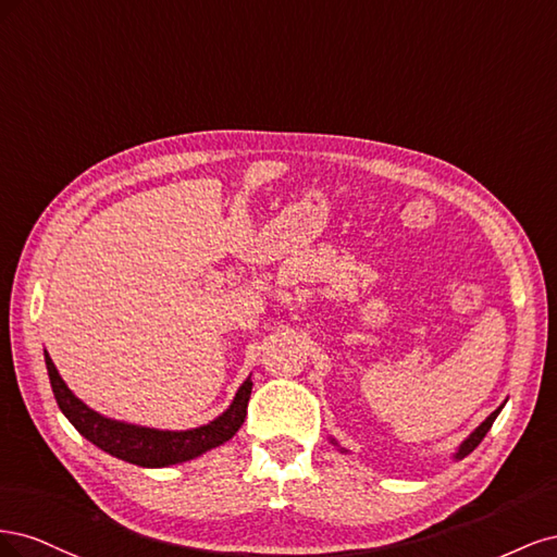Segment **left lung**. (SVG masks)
<instances>
[{
  "instance_id": "1",
  "label": "left lung",
  "mask_w": 557,
  "mask_h": 557,
  "mask_svg": "<svg viewBox=\"0 0 557 557\" xmlns=\"http://www.w3.org/2000/svg\"><path fill=\"white\" fill-rule=\"evenodd\" d=\"M502 411V407L497 409V411H493L491 416H487L485 420H483V423L474 430V432H471L469 436H467V440L462 442V446H460V450L458 453H455V460H462L465 458V455H469L471 450H474L481 442H483V436L487 434V430H491L493 428V423H495V418H497V413Z\"/></svg>"
}]
</instances>
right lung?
<instances>
[{"label":"right lung","instance_id":"right-lung-1","mask_svg":"<svg viewBox=\"0 0 557 557\" xmlns=\"http://www.w3.org/2000/svg\"><path fill=\"white\" fill-rule=\"evenodd\" d=\"M46 356V369L50 387H53V395L60 411L70 418V423L92 442L97 448L107 450L113 458H121L125 462L139 465V467H170L185 460H193L197 455L207 453L215 446L230 442L237 430L244 425L248 399L252 391V381L246 379L239 387L237 397L230 404V409L211 420L209 425H201L195 430L185 432H170V430H153V428H139V425H127L121 420L104 418L102 413L92 411L86 407L66 383L60 379L58 369Z\"/></svg>","mask_w":557,"mask_h":557}]
</instances>
